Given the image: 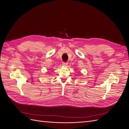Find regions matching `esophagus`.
I'll use <instances>...</instances> for the list:
<instances>
[{"label": "esophagus", "mask_w": 129, "mask_h": 129, "mask_svg": "<svg viewBox=\"0 0 129 129\" xmlns=\"http://www.w3.org/2000/svg\"><path fill=\"white\" fill-rule=\"evenodd\" d=\"M62 64V65H63V66H67V65H68V63L67 62H63Z\"/></svg>", "instance_id": "esophagus-1"}]
</instances>
